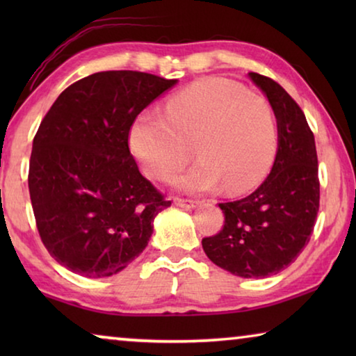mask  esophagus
I'll return each instance as SVG.
<instances>
[{
    "label": "esophagus",
    "mask_w": 356,
    "mask_h": 356,
    "mask_svg": "<svg viewBox=\"0 0 356 356\" xmlns=\"http://www.w3.org/2000/svg\"><path fill=\"white\" fill-rule=\"evenodd\" d=\"M174 204L179 207H185V209H191V207H196L197 204H200V201L196 200H188V197H174Z\"/></svg>",
    "instance_id": "1"
}]
</instances>
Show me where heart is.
I'll list each match as a JSON object with an SVG mask.
<instances>
[{"label":"heart","instance_id":"heart-1","mask_svg":"<svg viewBox=\"0 0 356 356\" xmlns=\"http://www.w3.org/2000/svg\"><path fill=\"white\" fill-rule=\"evenodd\" d=\"M165 114L143 111L130 129V147L143 170L168 180L190 159L197 163L176 179L182 190L245 193L261 184L278 150L273 108L262 95L225 78H204L168 100Z\"/></svg>","mask_w":356,"mask_h":356}]
</instances>
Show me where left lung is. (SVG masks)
Returning <instances> with one entry per match:
<instances>
[{"mask_svg":"<svg viewBox=\"0 0 356 356\" xmlns=\"http://www.w3.org/2000/svg\"><path fill=\"white\" fill-rule=\"evenodd\" d=\"M267 95L278 122L272 171L243 200L218 204L225 226L202 238L207 257L242 278H265L291 265L314 231L321 184L314 134L305 113L272 78L250 72Z\"/></svg>","mask_w":356,"mask_h":356,"instance_id":"obj_1","label":"left lung"}]
</instances>
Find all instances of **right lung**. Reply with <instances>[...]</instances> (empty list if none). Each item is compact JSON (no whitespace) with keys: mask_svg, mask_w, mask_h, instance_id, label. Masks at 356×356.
<instances>
[{"mask_svg":"<svg viewBox=\"0 0 356 356\" xmlns=\"http://www.w3.org/2000/svg\"><path fill=\"white\" fill-rule=\"evenodd\" d=\"M146 72H97L70 84L39 125L28 186L39 236L58 264L86 278L124 270L170 207L130 154L134 120L172 88Z\"/></svg>","mask_w":356,"mask_h":356,"instance_id":"right-lung-1","label":"right lung"}]
</instances>
